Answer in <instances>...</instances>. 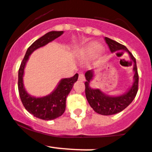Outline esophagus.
I'll return each mask as SVG.
<instances>
[{
    "instance_id": "esophagus-1",
    "label": "esophagus",
    "mask_w": 152,
    "mask_h": 152,
    "mask_svg": "<svg viewBox=\"0 0 152 152\" xmlns=\"http://www.w3.org/2000/svg\"><path fill=\"white\" fill-rule=\"evenodd\" d=\"M79 80L82 82L85 80V76H84V74L83 72H80V74H79Z\"/></svg>"
}]
</instances>
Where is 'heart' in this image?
I'll list each match as a JSON object with an SVG mask.
<instances>
[{"label":"heart","mask_w":152,"mask_h":152,"mask_svg":"<svg viewBox=\"0 0 152 152\" xmlns=\"http://www.w3.org/2000/svg\"><path fill=\"white\" fill-rule=\"evenodd\" d=\"M102 50V47L97 43H91L86 47V53L89 56H93L95 54H97Z\"/></svg>","instance_id":"heart-1"}]
</instances>
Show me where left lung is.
<instances>
[{
	"mask_svg": "<svg viewBox=\"0 0 152 152\" xmlns=\"http://www.w3.org/2000/svg\"><path fill=\"white\" fill-rule=\"evenodd\" d=\"M104 39L112 53L118 50L128 51L134 63V68H133L134 71V83L125 94L117 97L106 96L99 89H91L89 87V82L93 77V71L88 70L85 73L86 79L85 83V92L88 102L96 113L103 115H111L122 112L125 108L128 107L135 98L138 89V73L135 58L129 52L125 46L115 41L110 38L105 37Z\"/></svg>",
	"mask_w": 152,
	"mask_h": 152,
	"instance_id": "1",
	"label": "left lung"
}]
</instances>
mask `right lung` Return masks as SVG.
Segmentation results:
<instances>
[{"label": "right lung", "mask_w": 152, "mask_h": 152, "mask_svg": "<svg viewBox=\"0 0 152 152\" xmlns=\"http://www.w3.org/2000/svg\"><path fill=\"white\" fill-rule=\"evenodd\" d=\"M63 33V31H51L33 43L27 49L18 71V91L21 102L25 109L30 114L40 119L53 120L63 114L66 109V97L72 89L75 82L77 81L79 75L76 73L72 77L62 80L56 89L50 95L42 98H36L27 94L23 88V69L30 54L37 48L43 47L49 42L59 37Z\"/></svg>", "instance_id": "obj_1"}]
</instances>
